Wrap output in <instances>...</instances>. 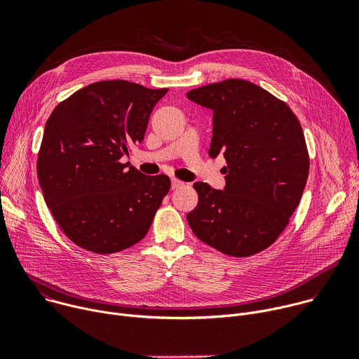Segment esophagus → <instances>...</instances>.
Instances as JSON below:
<instances>
[{
	"label": "esophagus",
	"instance_id": "1",
	"mask_svg": "<svg viewBox=\"0 0 359 359\" xmlns=\"http://www.w3.org/2000/svg\"><path fill=\"white\" fill-rule=\"evenodd\" d=\"M183 186H184V183H183L182 180H179V179H172V189H173V190L180 189V187H183Z\"/></svg>",
	"mask_w": 359,
	"mask_h": 359
}]
</instances>
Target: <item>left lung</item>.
<instances>
[{
    "mask_svg": "<svg viewBox=\"0 0 359 359\" xmlns=\"http://www.w3.org/2000/svg\"><path fill=\"white\" fill-rule=\"evenodd\" d=\"M213 111L209 156L226 158V186L196 182L186 219L198 240L234 257L271 245L283 233L309 179L310 159L297 116L283 100L244 79L186 93Z\"/></svg>",
    "mask_w": 359,
    "mask_h": 359,
    "instance_id": "left-lung-1",
    "label": "left lung"
}]
</instances>
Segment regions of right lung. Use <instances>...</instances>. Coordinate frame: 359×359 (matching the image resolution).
<instances>
[{
	"label": "right lung",
	"mask_w": 359,
	"mask_h": 359,
	"mask_svg": "<svg viewBox=\"0 0 359 359\" xmlns=\"http://www.w3.org/2000/svg\"><path fill=\"white\" fill-rule=\"evenodd\" d=\"M168 90L121 79L95 82L61 102L46 121L38 180L48 209L76 245L112 254L146 236L170 179L128 169L121 159L143 140Z\"/></svg>",
	"instance_id": "right-lung-1"
}]
</instances>
